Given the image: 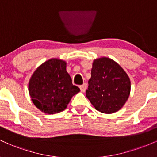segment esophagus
I'll use <instances>...</instances> for the list:
<instances>
[{
    "instance_id": "obj_1",
    "label": "esophagus",
    "mask_w": 157,
    "mask_h": 157,
    "mask_svg": "<svg viewBox=\"0 0 157 157\" xmlns=\"http://www.w3.org/2000/svg\"><path fill=\"white\" fill-rule=\"evenodd\" d=\"M80 89L82 92H85V91H86V89H87V84H86V83L82 84V86H80Z\"/></svg>"
}]
</instances>
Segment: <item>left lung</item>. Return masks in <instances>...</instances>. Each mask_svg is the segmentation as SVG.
Here are the masks:
<instances>
[{
    "mask_svg": "<svg viewBox=\"0 0 157 157\" xmlns=\"http://www.w3.org/2000/svg\"><path fill=\"white\" fill-rule=\"evenodd\" d=\"M86 96L95 109L113 113L121 109L131 92L127 73L114 60L102 57L94 60Z\"/></svg>",
    "mask_w": 157,
    "mask_h": 157,
    "instance_id": "1",
    "label": "left lung"
}]
</instances>
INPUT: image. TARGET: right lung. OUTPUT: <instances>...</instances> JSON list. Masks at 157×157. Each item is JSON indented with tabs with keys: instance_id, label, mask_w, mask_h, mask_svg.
<instances>
[{
	"instance_id": "right-lung-1",
	"label": "right lung",
	"mask_w": 157,
	"mask_h": 157,
	"mask_svg": "<svg viewBox=\"0 0 157 157\" xmlns=\"http://www.w3.org/2000/svg\"><path fill=\"white\" fill-rule=\"evenodd\" d=\"M66 71V62L52 58L39 66L29 82L32 102L48 114L61 112L67 108L71 97L80 92Z\"/></svg>"
}]
</instances>
